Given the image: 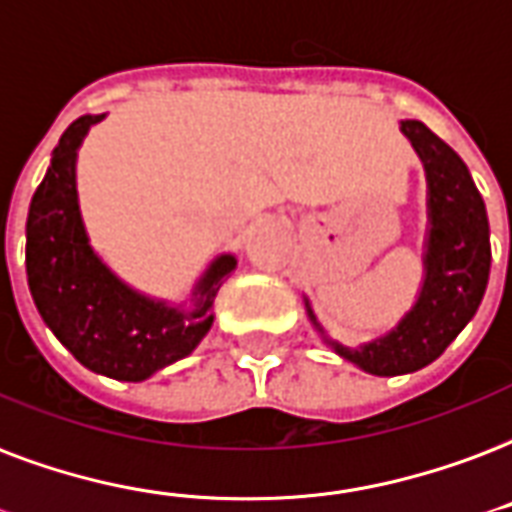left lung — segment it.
Returning a JSON list of instances; mask_svg holds the SVG:
<instances>
[{
	"mask_svg": "<svg viewBox=\"0 0 512 512\" xmlns=\"http://www.w3.org/2000/svg\"><path fill=\"white\" fill-rule=\"evenodd\" d=\"M400 131L427 174L424 279L416 303L376 341L343 346L327 338L306 298V314L322 341L338 357L373 376H405L438 360L475 317L491 268L489 217L464 161L421 120H403Z\"/></svg>",
	"mask_w": 512,
	"mask_h": 512,
	"instance_id": "8db88e82",
	"label": "left lung"
}]
</instances>
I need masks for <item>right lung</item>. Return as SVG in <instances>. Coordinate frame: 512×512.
Masks as SVG:
<instances>
[{
  "label": "right lung",
  "mask_w": 512,
  "mask_h": 512,
  "mask_svg": "<svg viewBox=\"0 0 512 512\" xmlns=\"http://www.w3.org/2000/svg\"><path fill=\"white\" fill-rule=\"evenodd\" d=\"M107 115H83L58 139L26 220V276L42 322L93 373L144 381L212 330V303L236 257H214L185 303L128 287L91 247L77 201V150Z\"/></svg>",
  "instance_id": "right-lung-1"
}]
</instances>
